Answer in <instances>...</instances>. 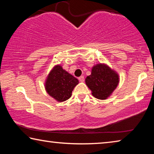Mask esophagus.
I'll list each match as a JSON object with an SVG mask.
<instances>
[{
	"label": "esophagus",
	"instance_id": "1",
	"mask_svg": "<svg viewBox=\"0 0 154 154\" xmlns=\"http://www.w3.org/2000/svg\"><path fill=\"white\" fill-rule=\"evenodd\" d=\"M79 80L81 82H84V77L83 76H81L79 77Z\"/></svg>",
	"mask_w": 154,
	"mask_h": 154
}]
</instances>
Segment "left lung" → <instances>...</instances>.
<instances>
[{
    "mask_svg": "<svg viewBox=\"0 0 154 154\" xmlns=\"http://www.w3.org/2000/svg\"><path fill=\"white\" fill-rule=\"evenodd\" d=\"M119 75L105 64H98L92 69L91 75L85 78L87 86L95 98L105 100L110 96L119 83Z\"/></svg>",
    "mask_w": 154,
    "mask_h": 154,
    "instance_id": "left-lung-1",
    "label": "left lung"
}]
</instances>
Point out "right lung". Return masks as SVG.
Wrapping results in <instances>:
<instances>
[{"instance_id":"add662e5","label":"right lung","mask_w":154,"mask_h":154,"mask_svg":"<svg viewBox=\"0 0 154 154\" xmlns=\"http://www.w3.org/2000/svg\"><path fill=\"white\" fill-rule=\"evenodd\" d=\"M79 81L72 75L56 65L47 77L45 88L48 94L58 102H63L71 98L74 88Z\"/></svg>"}]
</instances>
